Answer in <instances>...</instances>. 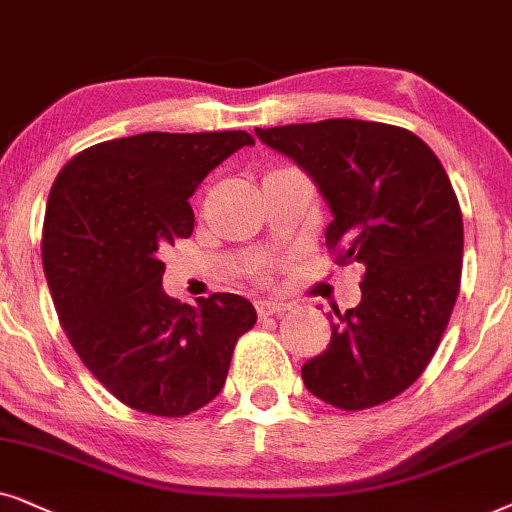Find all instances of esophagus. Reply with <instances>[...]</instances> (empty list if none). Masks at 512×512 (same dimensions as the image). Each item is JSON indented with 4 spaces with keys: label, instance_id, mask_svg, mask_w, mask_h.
Listing matches in <instances>:
<instances>
[{
    "label": "esophagus",
    "instance_id": "1",
    "mask_svg": "<svg viewBox=\"0 0 512 512\" xmlns=\"http://www.w3.org/2000/svg\"><path fill=\"white\" fill-rule=\"evenodd\" d=\"M255 309L260 318H269V316H276V313H283L288 306H285L283 302H269V299H260V302L255 304Z\"/></svg>",
    "mask_w": 512,
    "mask_h": 512
}]
</instances>
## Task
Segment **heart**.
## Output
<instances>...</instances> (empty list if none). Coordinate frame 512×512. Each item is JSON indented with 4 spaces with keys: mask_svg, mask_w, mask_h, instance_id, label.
Returning <instances> with one entry per match:
<instances>
[{
    "mask_svg": "<svg viewBox=\"0 0 512 512\" xmlns=\"http://www.w3.org/2000/svg\"><path fill=\"white\" fill-rule=\"evenodd\" d=\"M260 276H262V278H264V274H260Z\"/></svg>",
    "mask_w": 512,
    "mask_h": 512,
    "instance_id": "obj_1",
    "label": "heart"
}]
</instances>
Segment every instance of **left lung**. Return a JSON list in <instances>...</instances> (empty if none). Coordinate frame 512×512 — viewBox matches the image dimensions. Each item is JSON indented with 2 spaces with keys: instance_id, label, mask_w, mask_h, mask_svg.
<instances>
[{
  "instance_id": "8db88e82",
  "label": "left lung",
  "mask_w": 512,
  "mask_h": 512,
  "mask_svg": "<svg viewBox=\"0 0 512 512\" xmlns=\"http://www.w3.org/2000/svg\"><path fill=\"white\" fill-rule=\"evenodd\" d=\"M316 182L337 264L365 267L356 309L302 367L304 386L339 410H367L421 377L459 297L463 220L438 156L412 131L360 119L255 128Z\"/></svg>"
}]
</instances>
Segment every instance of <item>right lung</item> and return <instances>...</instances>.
I'll return each mask as SVG.
<instances>
[{
  "label": "right lung",
  "mask_w": 512,
  "mask_h": 512,
  "mask_svg": "<svg viewBox=\"0 0 512 512\" xmlns=\"http://www.w3.org/2000/svg\"><path fill=\"white\" fill-rule=\"evenodd\" d=\"M245 131L140 133L65 163L49 194L42 262L60 325L114 398L154 417H185L222 391L238 337L255 325L231 292L180 304L163 292L159 250L189 238V199Z\"/></svg>",
  "instance_id": "add662e5"
}]
</instances>
